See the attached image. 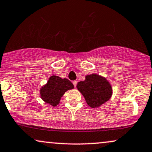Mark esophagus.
<instances>
[{
  "label": "esophagus",
  "instance_id": "1",
  "mask_svg": "<svg viewBox=\"0 0 152 152\" xmlns=\"http://www.w3.org/2000/svg\"><path fill=\"white\" fill-rule=\"evenodd\" d=\"M73 84H74V87L76 88V85H77V81H76V80H74V81H73Z\"/></svg>",
  "mask_w": 152,
  "mask_h": 152
}]
</instances>
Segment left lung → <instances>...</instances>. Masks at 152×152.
Instances as JSON below:
<instances>
[{"mask_svg": "<svg viewBox=\"0 0 152 152\" xmlns=\"http://www.w3.org/2000/svg\"><path fill=\"white\" fill-rule=\"evenodd\" d=\"M77 88L92 108L100 106L110 98L112 90L109 82L97 74L88 75L77 84Z\"/></svg>", "mask_w": 152, "mask_h": 152, "instance_id": "1", "label": "left lung"}]
</instances>
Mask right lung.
Instances as JSON below:
<instances>
[{"instance_id":"add662e5","label":"right lung","mask_w":152,"mask_h":152,"mask_svg":"<svg viewBox=\"0 0 152 152\" xmlns=\"http://www.w3.org/2000/svg\"><path fill=\"white\" fill-rule=\"evenodd\" d=\"M74 88V85L69 80L52 76L47 84L41 89V98L46 103L55 107L59 104L61 97L65 92Z\"/></svg>"}]
</instances>
